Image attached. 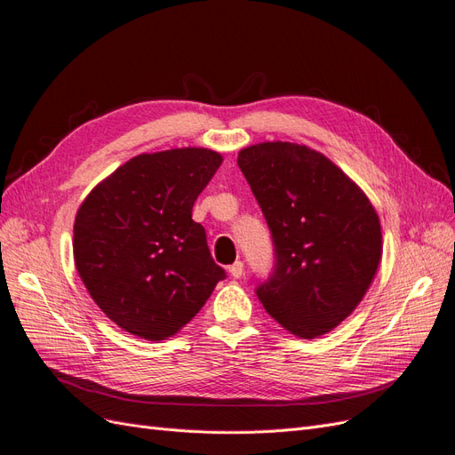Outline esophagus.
I'll return each instance as SVG.
<instances>
[{
  "instance_id": "obj_1",
  "label": "esophagus",
  "mask_w": 455,
  "mask_h": 455,
  "mask_svg": "<svg viewBox=\"0 0 455 455\" xmlns=\"http://www.w3.org/2000/svg\"><path fill=\"white\" fill-rule=\"evenodd\" d=\"M228 271H229V275L233 279H239L241 275H243V271H244V266H243V261L241 259H237L235 264H231L229 267H228Z\"/></svg>"
}]
</instances>
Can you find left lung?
<instances>
[{
    "instance_id": "8db88e82",
    "label": "left lung",
    "mask_w": 455,
    "mask_h": 455,
    "mask_svg": "<svg viewBox=\"0 0 455 455\" xmlns=\"http://www.w3.org/2000/svg\"><path fill=\"white\" fill-rule=\"evenodd\" d=\"M239 169L275 243V271L258 286L266 311L288 332L313 339L361 304L381 252L379 216L364 191L321 151L259 142L239 151Z\"/></svg>"
}]
</instances>
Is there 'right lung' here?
Returning <instances> with one entry per match:
<instances>
[{
	"label": "right lung",
	"instance_id": "1",
	"mask_svg": "<svg viewBox=\"0 0 455 455\" xmlns=\"http://www.w3.org/2000/svg\"><path fill=\"white\" fill-rule=\"evenodd\" d=\"M222 161L206 148L140 154L79 204L76 269L94 304L125 332L148 341L172 338L226 277L204 228L191 220Z\"/></svg>",
	"mask_w": 455,
	"mask_h": 455
}]
</instances>
